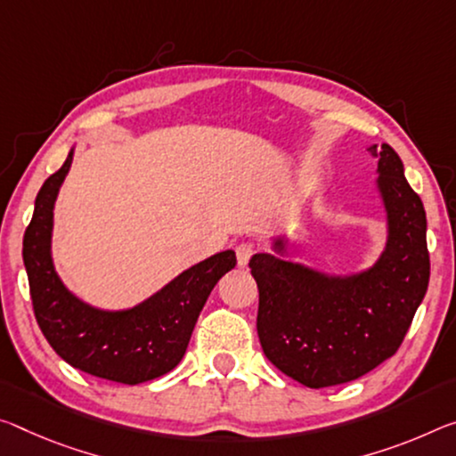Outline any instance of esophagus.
I'll return each mask as SVG.
<instances>
[{"label":"esophagus","instance_id":"1","mask_svg":"<svg viewBox=\"0 0 456 456\" xmlns=\"http://www.w3.org/2000/svg\"><path fill=\"white\" fill-rule=\"evenodd\" d=\"M235 254H237V264L240 267H245L249 264V257L254 256V245L251 243H240L235 248Z\"/></svg>","mask_w":456,"mask_h":456}]
</instances>
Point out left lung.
Returning a JSON list of instances; mask_svg holds the SVG:
<instances>
[{"mask_svg":"<svg viewBox=\"0 0 456 456\" xmlns=\"http://www.w3.org/2000/svg\"><path fill=\"white\" fill-rule=\"evenodd\" d=\"M378 160V192L386 240L375 262L349 273L290 259L292 235L254 254L257 335L265 357L306 387L346 384L397 351L424 300L430 278L426 211L403 164L387 143L367 148Z\"/></svg>","mask_w":456,"mask_h":456,"instance_id":"obj_1","label":"left lung"}]
</instances>
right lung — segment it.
Returning <instances> with one entry per match:
<instances>
[{
  "instance_id": "add662e5",
  "label": "right lung",
  "mask_w": 456,
  "mask_h": 456,
  "mask_svg": "<svg viewBox=\"0 0 456 456\" xmlns=\"http://www.w3.org/2000/svg\"><path fill=\"white\" fill-rule=\"evenodd\" d=\"M72 156L75 146L62 168L42 184L24 233L21 256L36 321L56 355L75 370L118 384H143L172 371L184 357L208 294L237 264L235 251L202 259L129 308H99L78 298L53 257L54 205Z\"/></svg>"
}]
</instances>
